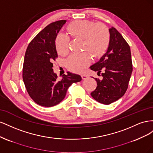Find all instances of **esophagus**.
I'll return each instance as SVG.
<instances>
[{"label":"esophagus","mask_w":153,"mask_h":153,"mask_svg":"<svg viewBox=\"0 0 153 153\" xmlns=\"http://www.w3.org/2000/svg\"><path fill=\"white\" fill-rule=\"evenodd\" d=\"M81 76H82V78L83 80H85L86 79V78H87V75H84V74H82V75H81Z\"/></svg>","instance_id":"1"}]
</instances>
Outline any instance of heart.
Instances as JSON below:
<instances>
[{
    "label": "heart",
    "instance_id": "b5f03b06",
    "mask_svg": "<svg viewBox=\"0 0 153 153\" xmlns=\"http://www.w3.org/2000/svg\"><path fill=\"white\" fill-rule=\"evenodd\" d=\"M67 30L71 36L84 40L83 48L89 51L94 57L103 55L108 47L110 34L106 26L101 24H95L87 20H75L69 24ZM69 37L62 33L57 35L55 40V48L58 53L66 55L69 52ZM91 57L89 53H73L66 60V66L69 70L82 73L89 66Z\"/></svg>",
    "mask_w": 153,
    "mask_h": 153
}]
</instances>
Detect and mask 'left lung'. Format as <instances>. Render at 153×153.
<instances>
[{
    "mask_svg": "<svg viewBox=\"0 0 153 153\" xmlns=\"http://www.w3.org/2000/svg\"><path fill=\"white\" fill-rule=\"evenodd\" d=\"M110 40L106 53L91 69L101 73L102 80L95 78L96 89L91 94L99 103L109 105L118 100L126 92L132 73L130 47L114 27L109 29Z\"/></svg>",
    "mask_w": 153,
    "mask_h": 153,
    "instance_id": "left-lung-1",
    "label": "left lung"
}]
</instances>
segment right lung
Segmentation results:
<instances>
[{
  "instance_id": "add662e5",
  "label": "right lung",
  "mask_w": 153,
  "mask_h": 153,
  "mask_svg": "<svg viewBox=\"0 0 153 153\" xmlns=\"http://www.w3.org/2000/svg\"><path fill=\"white\" fill-rule=\"evenodd\" d=\"M66 20L49 24L36 35L27 48L23 66V80L30 98L39 105L50 107L65 98L73 83L82 77L71 72L57 80L53 72L52 61L57 57L55 38Z\"/></svg>"
}]
</instances>
